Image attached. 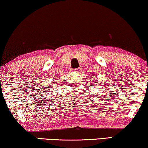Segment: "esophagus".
<instances>
[{
  "instance_id": "1",
  "label": "esophagus",
  "mask_w": 148,
  "mask_h": 148,
  "mask_svg": "<svg viewBox=\"0 0 148 148\" xmlns=\"http://www.w3.org/2000/svg\"><path fill=\"white\" fill-rule=\"evenodd\" d=\"M73 71L75 73H80L81 71H82V69H81V67H79V68H77V69H75Z\"/></svg>"
}]
</instances>
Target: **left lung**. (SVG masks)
<instances>
[{
	"label": "left lung",
	"mask_w": 148,
	"mask_h": 148,
	"mask_svg": "<svg viewBox=\"0 0 148 148\" xmlns=\"http://www.w3.org/2000/svg\"><path fill=\"white\" fill-rule=\"evenodd\" d=\"M93 75H91V78H93V80H97V79L94 78V77H95V76H96L95 74H93ZM90 78H91V77H90ZM95 81V83H97V81Z\"/></svg>",
	"instance_id": "8db88e82"
}]
</instances>
